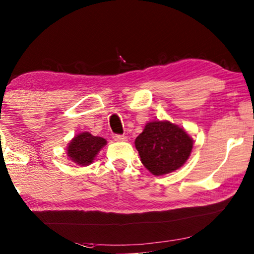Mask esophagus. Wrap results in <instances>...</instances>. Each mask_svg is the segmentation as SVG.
Listing matches in <instances>:
<instances>
[{
  "label": "esophagus",
  "mask_w": 254,
  "mask_h": 254,
  "mask_svg": "<svg viewBox=\"0 0 254 254\" xmlns=\"http://www.w3.org/2000/svg\"><path fill=\"white\" fill-rule=\"evenodd\" d=\"M113 139L115 141H126L127 140V137L124 134H114L113 135Z\"/></svg>",
  "instance_id": "esophagus-1"
}]
</instances>
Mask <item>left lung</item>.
<instances>
[{"label": "left lung", "mask_w": 254, "mask_h": 254, "mask_svg": "<svg viewBox=\"0 0 254 254\" xmlns=\"http://www.w3.org/2000/svg\"><path fill=\"white\" fill-rule=\"evenodd\" d=\"M135 148L141 163L155 176L177 170L190 156L193 140L183 127L169 121H154L146 124L135 138Z\"/></svg>", "instance_id": "left-lung-1"}]
</instances>
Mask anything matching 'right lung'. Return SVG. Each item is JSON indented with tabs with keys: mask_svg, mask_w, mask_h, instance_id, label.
Returning <instances> with one entry per match:
<instances>
[{
	"mask_svg": "<svg viewBox=\"0 0 254 254\" xmlns=\"http://www.w3.org/2000/svg\"><path fill=\"white\" fill-rule=\"evenodd\" d=\"M106 144V139L93 135L90 132H81L69 142L66 153L72 162L88 166Z\"/></svg>",
	"mask_w": 254,
	"mask_h": 254,
	"instance_id": "right-lung-1",
	"label": "right lung"
}]
</instances>
